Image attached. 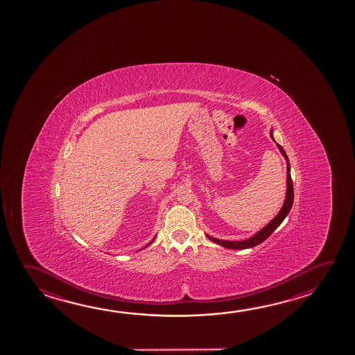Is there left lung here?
Instances as JSON below:
<instances>
[{"mask_svg":"<svg viewBox=\"0 0 355 355\" xmlns=\"http://www.w3.org/2000/svg\"><path fill=\"white\" fill-rule=\"evenodd\" d=\"M270 137L273 138L272 133H270ZM278 148H279L280 153L284 156L286 161V200H284V205L282 207L279 213L272 219L269 223L259 230L258 233H255L254 236H250L245 241H241V242H234V241H222V239H217V238H213L211 236H207L211 242L217 243L219 245H222L224 248L230 249H247L255 247L258 244H261V242H264L267 239L268 236H270L273 233L274 230H277L279 227L282 222L284 220V218L288 216V213L291 211L293 205V199H294V189H293V182L292 177H291V166H289V159L286 156V150H283V147L277 144Z\"/></svg>","mask_w":355,"mask_h":355,"instance_id":"left-lung-1","label":"left lung"}]
</instances>
